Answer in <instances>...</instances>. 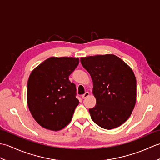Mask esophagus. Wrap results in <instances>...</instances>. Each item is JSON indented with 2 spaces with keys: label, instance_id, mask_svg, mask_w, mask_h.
Returning a JSON list of instances; mask_svg holds the SVG:
<instances>
[{
  "label": "esophagus",
  "instance_id": "obj_1",
  "mask_svg": "<svg viewBox=\"0 0 160 160\" xmlns=\"http://www.w3.org/2000/svg\"><path fill=\"white\" fill-rule=\"evenodd\" d=\"M89 96V92H85V93H84L82 96V98H83V99H84V98H86L87 97H88Z\"/></svg>",
  "mask_w": 160,
  "mask_h": 160
}]
</instances>
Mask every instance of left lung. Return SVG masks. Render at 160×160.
Wrapping results in <instances>:
<instances>
[{
  "instance_id": "obj_1",
  "label": "left lung",
  "mask_w": 160,
  "mask_h": 160,
  "mask_svg": "<svg viewBox=\"0 0 160 160\" xmlns=\"http://www.w3.org/2000/svg\"><path fill=\"white\" fill-rule=\"evenodd\" d=\"M92 78L96 104L89 108L92 120L100 127H120L132 113L136 102V78L127 64L113 54L80 58Z\"/></svg>"
}]
</instances>
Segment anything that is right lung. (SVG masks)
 <instances>
[{
	"mask_svg": "<svg viewBox=\"0 0 160 160\" xmlns=\"http://www.w3.org/2000/svg\"><path fill=\"white\" fill-rule=\"evenodd\" d=\"M79 64L78 58L51 57L32 71L27 99L33 118L41 127L59 131L69 124L79 104L75 84L69 76Z\"/></svg>",
	"mask_w": 160,
	"mask_h": 160,
	"instance_id": "add662e5",
	"label": "right lung"
}]
</instances>
